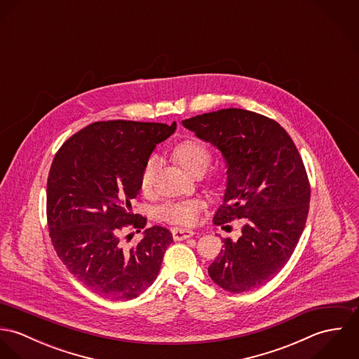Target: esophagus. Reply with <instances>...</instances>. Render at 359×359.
I'll return each instance as SVG.
<instances>
[{"label":"esophagus","instance_id":"1","mask_svg":"<svg viewBox=\"0 0 359 359\" xmlns=\"http://www.w3.org/2000/svg\"><path fill=\"white\" fill-rule=\"evenodd\" d=\"M194 235H195V232L191 231V229H182V228L172 229V238H174V241H184V239L192 238Z\"/></svg>","mask_w":359,"mask_h":359}]
</instances>
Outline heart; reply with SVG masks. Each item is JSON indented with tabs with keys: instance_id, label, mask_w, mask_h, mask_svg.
<instances>
[{
	"instance_id": "1",
	"label": "heart",
	"mask_w": 359,
	"mask_h": 359,
	"mask_svg": "<svg viewBox=\"0 0 359 359\" xmlns=\"http://www.w3.org/2000/svg\"><path fill=\"white\" fill-rule=\"evenodd\" d=\"M171 160L188 175L201 177L207 170L212 160L211 151L199 140L188 138L175 144L170 149ZM156 158L149 157L142 168L140 177V187L144 194H149L154 189V172H156ZM203 173V182L208 189H215L221 182V172L217 168H211ZM205 202L201 199H191L182 202H168L160 207V217L175 225H194L198 221L201 211L205 208Z\"/></svg>"
}]
</instances>
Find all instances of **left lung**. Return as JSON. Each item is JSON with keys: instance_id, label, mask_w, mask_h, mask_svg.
I'll return each mask as SVG.
<instances>
[{"instance_id": "left-lung-1", "label": "left lung", "mask_w": 359, "mask_h": 359, "mask_svg": "<svg viewBox=\"0 0 359 359\" xmlns=\"http://www.w3.org/2000/svg\"><path fill=\"white\" fill-rule=\"evenodd\" d=\"M182 124L228 164L224 203L212 222H245L236 242L222 241L210 278L231 293L264 286L286 265L306 226L311 187L302 156L279 123L256 111L221 109Z\"/></svg>"}]
</instances>
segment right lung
I'll return each mask as SVG.
<instances>
[{"label": "right lung", "mask_w": 359, "mask_h": 359, "mask_svg": "<svg viewBox=\"0 0 359 359\" xmlns=\"http://www.w3.org/2000/svg\"><path fill=\"white\" fill-rule=\"evenodd\" d=\"M177 128L163 123L95 121L56 152L47 182V221L57 257L91 292L110 300H133L157 278L172 235L163 226L145 229L131 248L120 232H141L147 218L131 201L156 144Z\"/></svg>", "instance_id": "right-lung-1"}]
</instances>
